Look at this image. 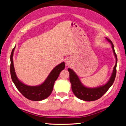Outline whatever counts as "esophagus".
<instances>
[{"label":"esophagus","mask_w":126,"mask_h":126,"mask_svg":"<svg viewBox=\"0 0 126 126\" xmlns=\"http://www.w3.org/2000/svg\"><path fill=\"white\" fill-rule=\"evenodd\" d=\"M66 65L67 66H70V65H71V61L70 60V59H67L65 61Z\"/></svg>","instance_id":"esophagus-1"}]
</instances>
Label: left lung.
Returning <instances> with one entry per match:
<instances>
[{
    "label": "left lung",
    "mask_w": 126,
    "mask_h": 126,
    "mask_svg": "<svg viewBox=\"0 0 126 126\" xmlns=\"http://www.w3.org/2000/svg\"><path fill=\"white\" fill-rule=\"evenodd\" d=\"M106 39L111 44L113 52L114 53L116 59V63L114 66V68H113L112 75H111L110 79H109L107 83L103 85V86L95 88H89L85 87L80 82L79 78L74 72V71L70 68H68V71L70 73V80L71 85H72V91L75 95V96L79 99H81V100L87 101L98 100L108 91L114 82L116 75V66H117V57L115 53L112 42H111V40L109 39L108 38H106Z\"/></svg>",
    "instance_id": "1"
}]
</instances>
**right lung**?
I'll use <instances>...</instances> for the list:
<instances>
[{
    "mask_svg": "<svg viewBox=\"0 0 126 126\" xmlns=\"http://www.w3.org/2000/svg\"><path fill=\"white\" fill-rule=\"evenodd\" d=\"M15 47L13 49L10 55V73L12 80L21 94L25 98L32 101H41L46 99L51 94L54 84L59 74L65 67V63H62L54 68L43 83L38 86H28L23 84L16 77L14 67L13 54Z\"/></svg>",
    "mask_w": 126,
    "mask_h": 126,
    "instance_id": "add662e5",
    "label": "right lung"
}]
</instances>
